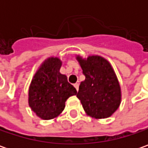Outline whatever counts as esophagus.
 <instances>
[{"label": "esophagus", "instance_id": "1", "mask_svg": "<svg viewBox=\"0 0 148 148\" xmlns=\"http://www.w3.org/2000/svg\"><path fill=\"white\" fill-rule=\"evenodd\" d=\"M74 86H75V88L77 89V90H78V89H79V83H75Z\"/></svg>", "mask_w": 148, "mask_h": 148}]
</instances>
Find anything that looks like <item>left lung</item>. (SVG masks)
<instances>
[{
	"mask_svg": "<svg viewBox=\"0 0 148 148\" xmlns=\"http://www.w3.org/2000/svg\"><path fill=\"white\" fill-rule=\"evenodd\" d=\"M76 59L86 77L77 94L86 114L97 119L110 117L122 99L120 84L110 62L99 55L86 58L77 55Z\"/></svg>",
	"mask_w": 148,
	"mask_h": 148,
	"instance_id": "8db88e82",
	"label": "left lung"
}]
</instances>
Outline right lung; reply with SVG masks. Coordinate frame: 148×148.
Instances as JSON below:
<instances>
[{"label": "right lung", "instance_id": "obj_1", "mask_svg": "<svg viewBox=\"0 0 148 148\" xmlns=\"http://www.w3.org/2000/svg\"><path fill=\"white\" fill-rule=\"evenodd\" d=\"M61 66L59 58H46L34 73L29 87V106L43 120L59 116L65 109L66 99L77 93L66 76L60 72Z\"/></svg>", "mask_w": 148, "mask_h": 148}]
</instances>
